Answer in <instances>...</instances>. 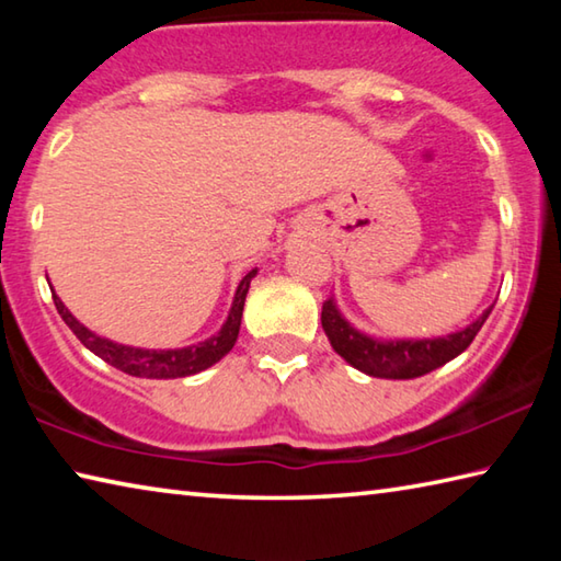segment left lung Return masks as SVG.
I'll return each mask as SVG.
<instances>
[{
	"label": "left lung",
	"mask_w": 561,
	"mask_h": 561,
	"mask_svg": "<svg viewBox=\"0 0 561 561\" xmlns=\"http://www.w3.org/2000/svg\"><path fill=\"white\" fill-rule=\"evenodd\" d=\"M490 309L482 311L480 319H474L470 327H465L455 334L438 339H374L360 334L348 321L341 317L334 299H327L321 307V327L334 346L336 354L358 371L376 378H417L435 371V368L448 364L450 358L460 356L472 344L478 331L490 317Z\"/></svg>",
	"instance_id": "8db88e82"
}]
</instances>
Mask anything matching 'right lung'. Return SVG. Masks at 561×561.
Segmentation results:
<instances>
[{
	"mask_svg": "<svg viewBox=\"0 0 561 561\" xmlns=\"http://www.w3.org/2000/svg\"><path fill=\"white\" fill-rule=\"evenodd\" d=\"M254 274H257V267L250 270L242 277L240 287L234 291V301L230 309V317L222 324V329L217 331L215 336L201 341V344L185 346V348H133V346H123L116 344V341H108L99 334H93L87 327L76 319L69 309L64 307V301L56 297L54 291V304L56 311H59L61 319L66 321L76 339L81 341L83 346L93 351L99 358L106 360L118 371L128 374V376H138V378H183V376H193L201 374L205 368H210L217 364L222 356H227L234 346L237 334H240V324H242V309H244V297L250 291V282Z\"/></svg>",
	"mask_w": 561,
	"mask_h": 561,
	"instance_id": "1",
	"label": "right lung"
}]
</instances>
